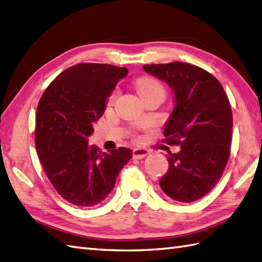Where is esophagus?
<instances>
[{
    "mask_svg": "<svg viewBox=\"0 0 262 262\" xmlns=\"http://www.w3.org/2000/svg\"><path fill=\"white\" fill-rule=\"evenodd\" d=\"M149 151L144 148H135L133 149V159L134 160H142L145 156L148 155Z\"/></svg>",
    "mask_w": 262,
    "mask_h": 262,
    "instance_id": "1",
    "label": "esophagus"
}]
</instances>
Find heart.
I'll use <instances>...</instances> for the list:
<instances>
[{"label":"heart","mask_w":262,"mask_h":262,"mask_svg":"<svg viewBox=\"0 0 262 262\" xmlns=\"http://www.w3.org/2000/svg\"><path fill=\"white\" fill-rule=\"evenodd\" d=\"M135 88L137 90L138 95L141 96V98H144V97L155 94V93H165V89H164V86L160 80H157L154 77H149V76H143L141 78L136 79L135 81ZM118 96V91L114 90L111 94V96L108 97V105H112V103L115 102Z\"/></svg>","instance_id":"heart-1"}]
</instances>
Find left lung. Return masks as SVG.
<instances>
[{"mask_svg": "<svg viewBox=\"0 0 262 262\" xmlns=\"http://www.w3.org/2000/svg\"><path fill=\"white\" fill-rule=\"evenodd\" d=\"M144 70L172 87L175 108L164 130L168 171L160 181L167 196L191 203L213 188L223 174L232 142V111L222 84L210 72L186 62L145 64Z\"/></svg>", "mask_w": 262, "mask_h": 262, "instance_id": "8db88e82", "label": "left lung"}]
</instances>
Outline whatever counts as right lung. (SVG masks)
<instances>
[{"instance_id": "obj_1", "label": "right lung", "mask_w": 262, "mask_h": 262, "mask_svg": "<svg viewBox=\"0 0 262 262\" xmlns=\"http://www.w3.org/2000/svg\"><path fill=\"white\" fill-rule=\"evenodd\" d=\"M128 70L78 63L49 84L35 115V148L49 181L61 198L80 208L101 203L132 159L126 147L103 153L88 144L106 99Z\"/></svg>"}]
</instances>
